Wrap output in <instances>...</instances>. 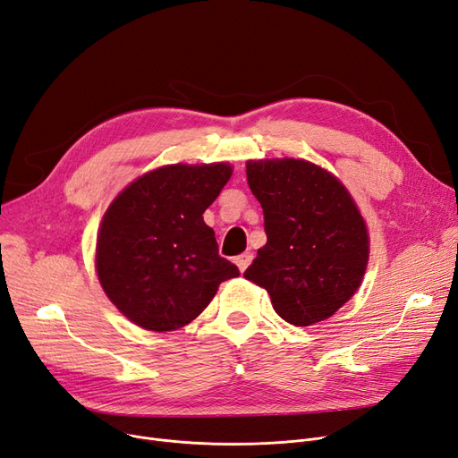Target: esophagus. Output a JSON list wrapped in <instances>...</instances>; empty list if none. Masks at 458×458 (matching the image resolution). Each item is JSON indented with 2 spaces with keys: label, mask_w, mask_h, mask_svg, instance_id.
<instances>
[{
  "label": "esophagus",
  "mask_w": 458,
  "mask_h": 458,
  "mask_svg": "<svg viewBox=\"0 0 458 458\" xmlns=\"http://www.w3.org/2000/svg\"><path fill=\"white\" fill-rule=\"evenodd\" d=\"M252 262V252H243V255H240V257H235V264H238V267H240V272L243 274L245 269L249 267V264Z\"/></svg>",
  "instance_id": "esophagus-1"
}]
</instances>
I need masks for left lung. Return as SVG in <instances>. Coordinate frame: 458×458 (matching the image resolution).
<instances>
[{"instance_id": "8db88e82", "label": "left lung", "mask_w": 458, "mask_h": 458, "mask_svg": "<svg viewBox=\"0 0 458 458\" xmlns=\"http://www.w3.org/2000/svg\"><path fill=\"white\" fill-rule=\"evenodd\" d=\"M247 182L264 209L266 245L245 269L294 327L332 317L362 283L369 240L345 186L317 164L249 160Z\"/></svg>"}]
</instances>
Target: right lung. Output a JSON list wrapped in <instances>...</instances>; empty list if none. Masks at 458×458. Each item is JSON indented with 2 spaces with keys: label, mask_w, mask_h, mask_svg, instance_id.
Masks as SVG:
<instances>
[{
  "label": "right lung",
  "mask_w": 458,
  "mask_h": 458,
  "mask_svg": "<svg viewBox=\"0 0 458 458\" xmlns=\"http://www.w3.org/2000/svg\"><path fill=\"white\" fill-rule=\"evenodd\" d=\"M232 177L230 164H174L135 179L101 220L96 272L107 298L152 332L189 325L240 269L218 255L203 211Z\"/></svg>",
  "instance_id": "right-lung-1"
}]
</instances>
